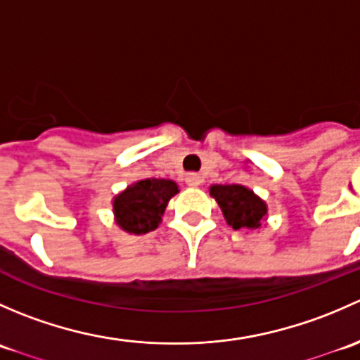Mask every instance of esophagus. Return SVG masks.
<instances>
[{
  "instance_id": "obj_1",
  "label": "esophagus",
  "mask_w": 360,
  "mask_h": 360,
  "mask_svg": "<svg viewBox=\"0 0 360 360\" xmlns=\"http://www.w3.org/2000/svg\"><path fill=\"white\" fill-rule=\"evenodd\" d=\"M186 183L190 184V186H200V184L203 183V177L197 172H190L186 176Z\"/></svg>"
}]
</instances>
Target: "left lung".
Listing matches in <instances>:
<instances>
[{"mask_svg":"<svg viewBox=\"0 0 360 360\" xmlns=\"http://www.w3.org/2000/svg\"><path fill=\"white\" fill-rule=\"evenodd\" d=\"M210 195L219 203L224 219L233 230H254L261 226L266 205L248 188L238 184H216L210 188Z\"/></svg>","mask_w":360,"mask_h":360,"instance_id":"left-lung-1","label":"left lung"}]
</instances>
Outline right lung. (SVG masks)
<instances>
[{
  "label": "right lung",
  "instance_id": "right-lung-1",
  "mask_svg": "<svg viewBox=\"0 0 360 360\" xmlns=\"http://www.w3.org/2000/svg\"><path fill=\"white\" fill-rule=\"evenodd\" d=\"M170 179H143L115 198V214L120 226L129 233H148L158 226L167 202L177 193Z\"/></svg>",
  "mask_w": 360,
  "mask_h": 360
}]
</instances>
